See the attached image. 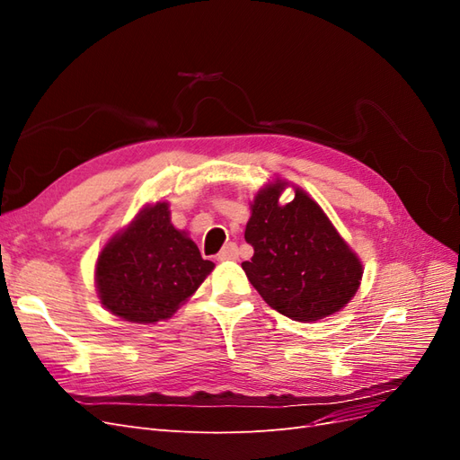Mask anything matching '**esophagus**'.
Here are the masks:
<instances>
[{"mask_svg": "<svg viewBox=\"0 0 460 460\" xmlns=\"http://www.w3.org/2000/svg\"><path fill=\"white\" fill-rule=\"evenodd\" d=\"M234 259H238V245L230 242L222 247V252L218 253V261H234Z\"/></svg>", "mask_w": 460, "mask_h": 460, "instance_id": "34e87169", "label": "esophagus"}]
</instances>
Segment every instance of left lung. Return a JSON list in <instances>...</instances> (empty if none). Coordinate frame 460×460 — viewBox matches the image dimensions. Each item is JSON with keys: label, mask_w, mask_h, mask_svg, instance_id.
<instances>
[{"label": "left lung", "mask_w": 460, "mask_h": 460, "mask_svg": "<svg viewBox=\"0 0 460 460\" xmlns=\"http://www.w3.org/2000/svg\"><path fill=\"white\" fill-rule=\"evenodd\" d=\"M288 185L276 178L249 203L245 242L255 253L242 269L274 311L297 323H316L355 297L363 262L307 191L292 186L295 199L279 203Z\"/></svg>", "instance_id": "8db88e82"}]
</instances>
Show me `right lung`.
Instances as JSON below:
<instances>
[{"label": "right lung", "mask_w": 460, "mask_h": 460, "mask_svg": "<svg viewBox=\"0 0 460 460\" xmlns=\"http://www.w3.org/2000/svg\"><path fill=\"white\" fill-rule=\"evenodd\" d=\"M213 269L188 232L174 228L169 201L161 199L144 205L103 245L95 261V294L115 316L155 324L196 294Z\"/></svg>", "instance_id": "obj_1"}]
</instances>
